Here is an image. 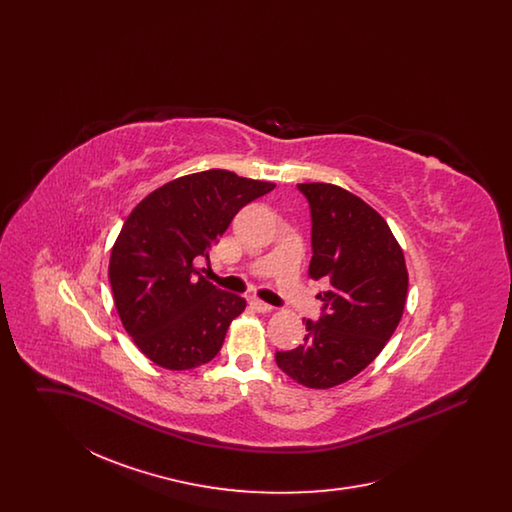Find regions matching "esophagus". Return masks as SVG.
Here are the masks:
<instances>
[{
  "label": "esophagus",
  "mask_w": 512,
  "mask_h": 512,
  "mask_svg": "<svg viewBox=\"0 0 512 512\" xmlns=\"http://www.w3.org/2000/svg\"><path fill=\"white\" fill-rule=\"evenodd\" d=\"M249 305H251V309H255L257 313H270V311H272V305H268V303L257 299V297H251V299H249Z\"/></svg>",
  "instance_id": "34e87169"
}]
</instances>
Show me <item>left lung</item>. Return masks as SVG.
Segmentation results:
<instances>
[{
	"mask_svg": "<svg viewBox=\"0 0 512 512\" xmlns=\"http://www.w3.org/2000/svg\"><path fill=\"white\" fill-rule=\"evenodd\" d=\"M311 207L309 276L330 282L318 293L322 315L305 320V343L276 351V365L301 386H340L370 365L403 317L409 274L403 251L361 197L334 184H297Z\"/></svg>",
	"mask_w": 512,
	"mask_h": 512,
	"instance_id": "1",
	"label": "left lung"
}]
</instances>
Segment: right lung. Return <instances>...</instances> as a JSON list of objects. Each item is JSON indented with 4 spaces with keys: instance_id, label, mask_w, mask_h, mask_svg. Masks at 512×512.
Instances as JSON below:
<instances>
[{
    "instance_id": "right-lung-1",
    "label": "right lung",
    "mask_w": 512,
    "mask_h": 512,
    "mask_svg": "<svg viewBox=\"0 0 512 512\" xmlns=\"http://www.w3.org/2000/svg\"><path fill=\"white\" fill-rule=\"evenodd\" d=\"M274 190L230 171L180 176L142 199L111 251L109 282L124 330L155 365L190 370L217 357L245 299L211 284L209 263L236 213Z\"/></svg>"
}]
</instances>
